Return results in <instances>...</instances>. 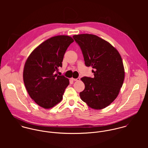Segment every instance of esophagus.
Returning <instances> with one entry per match:
<instances>
[{
	"mask_svg": "<svg viewBox=\"0 0 148 148\" xmlns=\"http://www.w3.org/2000/svg\"><path fill=\"white\" fill-rule=\"evenodd\" d=\"M71 79L72 80H73V81H76V82H78V81H80V78H77V79H74V78H71Z\"/></svg>",
	"mask_w": 148,
	"mask_h": 148,
	"instance_id": "esophagus-1",
	"label": "esophagus"
}]
</instances>
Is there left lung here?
<instances>
[{
	"mask_svg": "<svg viewBox=\"0 0 148 148\" xmlns=\"http://www.w3.org/2000/svg\"><path fill=\"white\" fill-rule=\"evenodd\" d=\"M80 46L86 66L93 69V78L83 77L84 90L81 99L89 107L101 109L117 97L123 84L125 72L122 58L109 42L92 34L73 36Z\"/></svg>",
	"mask_w": 148,
	"mask_h": 148,
	"instance_id": "left-lung-1",
	"label": "left lung"
}]
</instances>
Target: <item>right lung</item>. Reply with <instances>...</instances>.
Masks as SVG:
<instances>
[{"instance_id": "1", "label": "right lung", "mask_w": 148, "mask_h": 148, "mask_svg": "<svg viewBox=\"0 0 148 148\" xmlns=\"http://www.w3.org/2000/svg\"><path fill=\"white\" fill-rule=\"evenodd\" d=\"M73 39L66 35L56 36L42 42L28 56L24 65L23 80L34 101L45 109L60 103L69 80L55 73L62 66L64 55Z\"/></svg>"}]
</instances>
